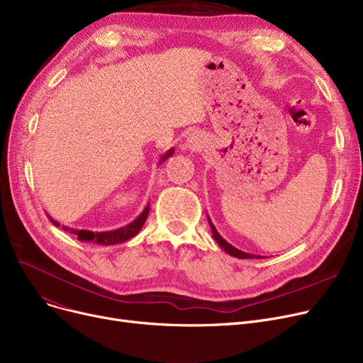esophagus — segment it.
Segmentation results:
<instances>
[{"instance_id": "esophagus-1", "label": "esophagus", "mask_w": 363, "mask_h": 363, "mask_svg": "<svg viewBox=\"0 0 363 363\" xmlns=\"http://www.w3.org/2000/svg\"><path fill=\"white\" fill-rule=\"evenodd\" d=\"M204 143H206L204 137L200 132H193V133H189L185 140V148L191 150V151H199L204 147Z\"/></svg>"}]
</instances>
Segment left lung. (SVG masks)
<instances>
[{
  "mask_svg": "<svg viewBox=\"0 0 363 363\" xmlns=\"http://www.w3.org/2000/svg\"><path fill=\"white\" fill-rule=\"evenodd\" d=\"M207 222H208V226H211V231H212V235H213L215 241L219 244V247H220V249H222L225 253H228L230 256H234V257H237V259H262V256L241 252V250L235 249V247L231 245L228 241H225V240L220 237V234L218 233V230L215 228V225H213V222H212V219H211V216H208V215H207Z\"/></svg>",
  "mask_w": 363,
  "mask_h": 363,
  "instance_id": "8db88e82",
  "label": "left lung"
}]
</instances>
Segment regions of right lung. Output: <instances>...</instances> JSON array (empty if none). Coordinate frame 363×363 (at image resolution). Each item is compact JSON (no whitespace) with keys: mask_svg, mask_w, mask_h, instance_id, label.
Listing matches in <instances>:
<instances>
[{"mask_svg":"<svg viewBox=\"0 0 363 363\" xmlns=\"http://www.w3.org/2000/svg\"><path fill=\"white\" fill-rule=\"evenodd\" d=\"M174 151H175L174 148H170L166 152H163V156L160 157L159 163H163L166 159H169L172 155H174ZM148 213H150V203L145 206L144 211L130 223H128L122 228H118V230L100 231V233L99 231H88V230H76V228L60 225L59 222L54 220L50 215H47V216L55 226H62V230H65L66 233L78 235V240H81V241L94 242V244H100V245H114V244H121L123 241H128L132 237H135L141 231V228L144 226Z\"/></svg>","mask_w":363,"mask_h":363,"instance_id":"right-lung-1","label":"right lung"}]
</instances>
